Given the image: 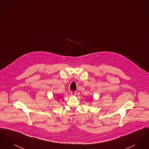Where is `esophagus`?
<instances>
[{
  "instance_id": "34e87169",
  "label": "esophagus",
  "mask_w": 149,
  "mask_h": 149,
  "mask_svg": "<svg viewBox=\"0 0 149 149\" xmlns=\"http://www.w3.org/2000/svg\"><path fill=\"white\" fill-rule=\"evenodd\" d=\"M71 95H75L77 94V92H74V91H72L71 92Z\"/></svg>"
}]
</instances>
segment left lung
<instances>
[{
    "mask_svg": "<svg viewBox=\"0 0 149 149\" xmlns=\"http://www.w3.org/2000/svg\"><path fill=\"white\" fill-rule=\"evenodd\" d=\"M91 100H92H92H91Z\"/></svg>",
    "mask_w": 149,
    "mask_h": 149,
    "instance_id": "8db88e82",
    "label": "left lung"
}]
</instances>
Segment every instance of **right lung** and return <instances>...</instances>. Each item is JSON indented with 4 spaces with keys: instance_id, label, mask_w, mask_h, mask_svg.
Wrapping results in <instances>:
<instances>
[{
    "instance_id": "1",
    "label": "right lung",
    "mask_w": 149,
    "mask_h": 149,
    "mask_svg": "<svg viewBox=\"0 0 149 149\" xmlns=\"http://www.w3.org/2000/svg\"><path fill=\"white\" fill-rule=\"evenodd\" d=\"M60 97H58V98H58V99Z\"/></svg>"
}]
</instances>
